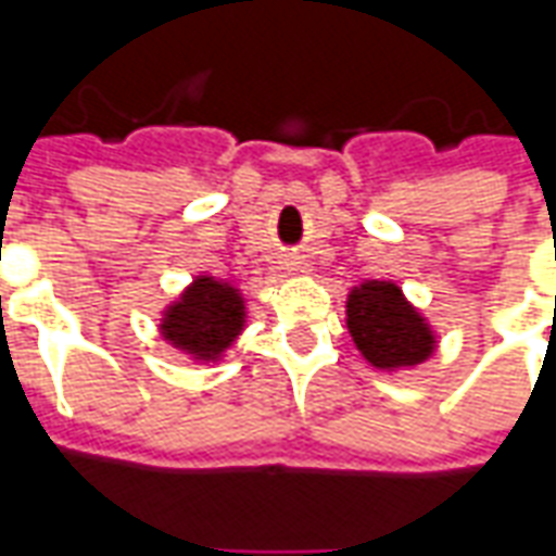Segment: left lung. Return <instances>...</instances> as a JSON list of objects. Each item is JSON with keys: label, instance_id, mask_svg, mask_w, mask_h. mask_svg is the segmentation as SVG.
I'll use <instances>...</instances> for the list:
<instances>
[{"label": "left lung", "instance_id": "obj_1", "mask_svg": "<svg viewBox=\"0 0 556 556\" xmlns=\"http://www.w3.org/2000/svg\"><path fill=\"white\" fill-rule=\"evenodd\" d=\"M345 315L354 345L375 369H408L429 361L434 351L431 327L410 306L396 282L369 279L351 289Z\"/></svg>", "mask_w": 556, "mask_h": 556}]
</instances>
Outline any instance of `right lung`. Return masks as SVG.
Segmentation results:
<instances>
[{"label":"right lung","mask_w":556,"mask_h":556,"mask_svg":"<svg viewBox=\"0 0 556 556\" xmlns=\"http://www.w3.org/2000/svg\"><path fill=\"white\" fill-rule=\"evenodd\" d=\"M247 325V303L231 282L195 277L175 303L163 309L160 333L172 349L193 361H219Z\"/></svg>","instance_id":"obj_1"}]
</instances>
